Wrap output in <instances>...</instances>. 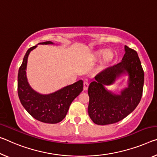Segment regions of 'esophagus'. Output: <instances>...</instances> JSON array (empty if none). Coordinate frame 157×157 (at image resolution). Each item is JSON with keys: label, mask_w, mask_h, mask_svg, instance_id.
I'll return each mask as SVG.
<instances>
[{"label": "esophagus", "mask_w": 157, "mask_h": 157, "mask_svg": "<svg viewBox=\"0 0 157 157\" xmlns=\"http://www.w3.org/2000/svg\"><path fill=\"white\" fill-rule=\"evenodd\" d=\"M89 87V82L87 81H84V90L86 91L88 89Z\"/></svg>", "instance_id": "1"}]
</instances>
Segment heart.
<instances>
[{
	"instance_id": "b5f03b06",
	"label": "heart",
	"mask_w": 157,
	"mask_h": 157,
	"mask_svg": "<svg viewBox=\"0 0 157 157\" xmlns=\"http://www.w3.org/2000/svg\"><path fill=\"white\" fill-rule=\"evenodd\" d=\"M97 55L99 57L105 56L107 61H110L113 58V54L111 52L107 50V49H102L97 53Z\"/></svg>"
}]
</instances>
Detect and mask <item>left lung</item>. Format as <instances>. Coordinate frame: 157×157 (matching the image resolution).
<instances>
[{"instance_id":"1","label":"left lung","mask_w":157,"mask_h":157,"mask_svg":"<svg viewBox=\"0 0 157 157\" xmlns=\"http://www.w3.org/2000/svg\"><path fill=\"white\" fill-rule=\"evenodd\" d=\"M125 54L117 64L104 70L89 86V115L94 123L107 125L121 121L132 113L140 103L144 84V71L137 52L124 46ZM123 75L128 76V86L119 94L108 90L105 86L113 84Z\"/></svg>"}]
</instances>
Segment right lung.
I'll list each match as a JSON object with an SVG mask.
<instances>
[{"label": "right lung", "mask_w": 157, "mask_h": 157, "mask_svg": "<svg viewBox=\"0 0 157 157\" xmlns=\"http://www.w3.org/2000/svg\"><path fill=\"white\" fill-rule=\"evenodd\" d=\"M53 44L47 41L38 44ZM33 46L27 50L18 73V96L21 105L37 120L47 124H56L65 118L69 107L75 98L83 90V81L76 82L48 94H40L30 86L26 77L28 57Z\"/></svg>", "instance_id": "obj_1"}]
</instances>
